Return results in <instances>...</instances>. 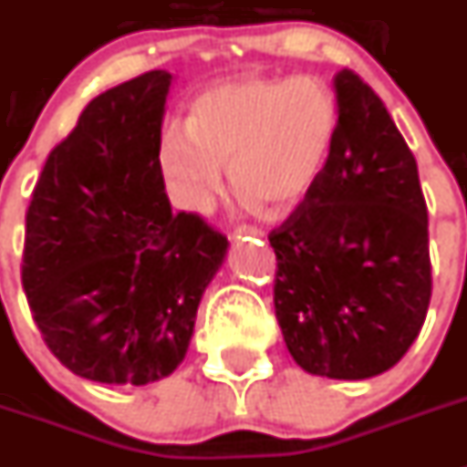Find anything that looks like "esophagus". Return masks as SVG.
Here are the masks:
<instances>
[{
    "mask_svg": "<svg viewBox=\"0 0 467 467\" xmlns=\"http://www.w3.org/2000/svg\"><path fill=\"white\" fill-rule=\"evenodd\" d=\"M236 234H238V238L241 236H257V238L265 236V231H262L260 226H253V224H241L236 229Z\"/></svg>",
    "mask_w": 467,
    "mask_h": 467,
    "instance_id": "1",
    "label": "esophagus"
}]
</instances>
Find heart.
<instances>
[{"instance_id":"b5f03b06","label":"heart","mask_w":467,"mask_h":467,"mask_svg":"<svg viewBox=\"0 0 467 467\" xmlns=\"http://www.w3.org/2000/svg\"><path fill=\"white\" fill-rule=\"evenodd\" d=\"M340 122L337 99L318 78H245L191 101L186 127L162 134L158 162L184 210L205 213L222 165L238 193L269 213L305 201L324 172Z\"/></svg>"}]
</instances>
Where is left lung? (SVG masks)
Segmentation results:
<instances>
[{
  "label": "left lung",
  "mask_w": 467,
  "mask_h": 467,
  "mask_svg": "<svg viewBox=\"0 0 467 467\" xmlns=\"http://www.w3.org/2000/svg\"><path fill=\"white\" fill-rule=\"evenodd\" d=\"M324 172L269 234L274 309L285 348L312 376L364 380L413 345L432 295L428 205L411 149L380 97L345 67Z\"/></svg>",
  "instance_id": "1"
}]
</instances>
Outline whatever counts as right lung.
Segmentation results:
<instances>
[{"mask_svg": "<svg viewBox=\"0 0 467 467\" xmlns=\"http://www.w3.org/2000/svg\"><path fill=\"white\" fill-rule=\"evenodd\" d=\"M172 75L99 94L49 153L26 214L21 281L47 348L75 376H170L226 254V236L172 213L158 162Z\"/></svg>", "mask_w": 467, "mask_h": 467, "instance_id": "right-lung-1", "label": "right lung"}]
</instances>
